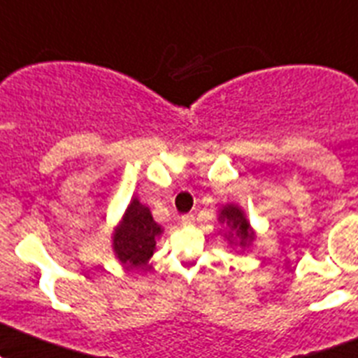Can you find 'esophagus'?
<instances>
[{
  "mask_svg": "<svg viewBox=\"0 0 358 358\" xmlns=\"http://www.w3.org/2000/svg\"><path fill=\"white\" fill-rule=\"evenodd\" d=\"M194 222H196V217H194L192 213H187V215H183V217H182V224L183 225H192Z\"/></svg>",
  "mask_w": 358,
  "mask_h": 358,
  "instance_id": "1",
  "label": "esophagus"
}]
</instances>
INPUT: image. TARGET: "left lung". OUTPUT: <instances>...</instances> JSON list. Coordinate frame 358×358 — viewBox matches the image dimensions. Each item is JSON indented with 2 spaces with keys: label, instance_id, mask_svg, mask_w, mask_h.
Returning <instances> with one entry per match:
<instances>
[{
  "label": "left lung",
  "instance_id": "obj_1",
  "mask_svg": "<svg viewBox=\"0 0 358 358\" xmlns=\"http://www.w3.org/2000/svg\"><path fill=\"white\" fill-rule=\"evenodd\" d=\"M218 224L225 225L224 238H227L229 245L238 246L245 252L255 241V231L250 225L246 213L238 204H225L218 210Z\"/></svg>",
  "mask_w": 358,
  "mask_h": 358
}]
</instances>
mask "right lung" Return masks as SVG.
Wrapping results in <instances>:
<instances>
[{
	"label": "right lung",
	"mask_w": 358,
	"mask_h": 358,
	"mask_svg": "<svg viewBox=\"0 0 358 358\" xmlns=\"http://www.w3.org/2000/svg\"><path fill=\"white\" fill-rule=\"evenodd\" d=\"M161 234L162 225L154 220L150 208L134 196L113 229V253L129 269H143L154 255Z\"/></svg>",
	"instance_id": "obj_1"
}]
</instances>
